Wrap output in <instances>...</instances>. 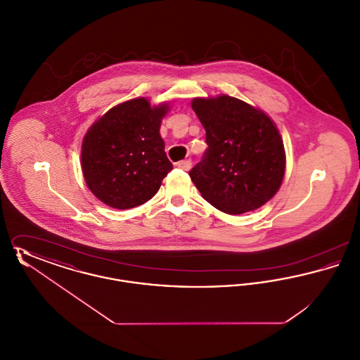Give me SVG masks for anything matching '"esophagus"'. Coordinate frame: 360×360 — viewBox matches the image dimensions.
Returning <instances> with one entry per match:
<instances>
[{
  "instance_id": "1",
  "label": "esophagus",
  "mask_w": 360,
  "mask_h": 360,
  "mask_svg": "<svg viewBox=\"0 0 360 360\" xmlns=\"http://www.w3.org/2000/svg\"><path fill=\"white\" fill-rule=\"evenodd\" d=\"M176 167H178V169H182V170H185V172H188V170L191 169V162H190V160H181V162L176 163Z\"/></svg>"
}]
</instances>
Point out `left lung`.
<instances>
[{"instance_id":"left-lung-1","label":"left lung","mask_w":360,"mask_h":360,"mask_svg":"<svg viewBox=\"0 0 360 360\" xmlns=\"http://www.w3.org/2000/svg\"><path fill=\"white\" fill-rule=\"evenodd\" d=\"M204 125L205 154L188 175L202 198L228 214L264 205L279 190L286 169L279 131L263 110L231 96L194 98Z\"/></svg>"}]
</instances>
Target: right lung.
<instances>
[{
    "instance_id": "1",
    "label": "right lung",
    "mask_w": 360,
    "mask_h": 360,
    "mask_svg": "<svg viewBox=\"0 0 360 360\" xmlns=\"http://www.w3.org/2000/svg\"><path fill=\"white\" fill-rule=\"evenodd\" d=\"M169 103L144 97L119 103L86 132L81 166L86 185L105 205L131 209L151 200L172 170L159 134Z\"/></svg>"
}]
</instances>
